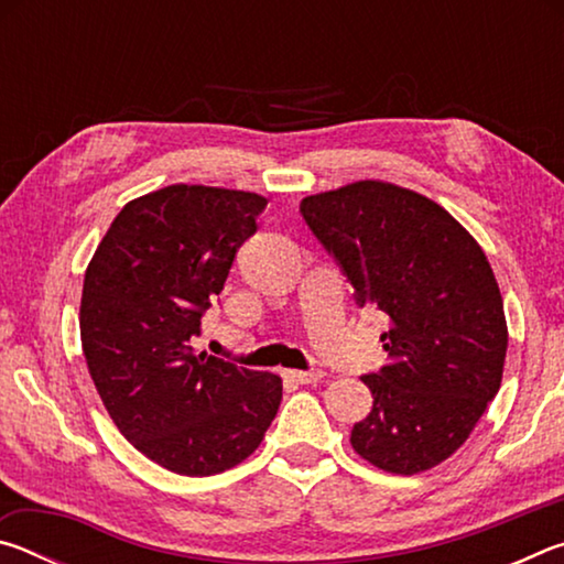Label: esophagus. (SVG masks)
Segmentation results:
<instances>
[{
	"label": "esophagus",
	"mask_w": 564,
	"mask_h": 564,
	"mask_svg": "<svg viewBox=\"0 0 564 564\" xmlns=\"http://www.w3.org/2000/svg\"><path fill=\"white\" fill-rule=\"evenodd\" d=\"M285 378L293 380V383L308 386V383H318L323 378V370H285Z\"/></svg>",
	"instance_id": "34e87169"
}]
</instances>
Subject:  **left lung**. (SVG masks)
Masks as SVG:
<instances>
[{
  "label": "left lung",
  "mask_w": 564,
  "mask_h": 564,
  "mask_svg": "<svg viewBox=\"0 0 564 564\" xmlns=\"http://www.w3.org/2000/svg\"><path fill=\"white\" fill-rule=\"evenodd\" d=\"M301 216L346 275L358 308L383 311L388 366L362 376L373 410L350 445L386 473L451 457L498 395L508 326L475 238L431 198L383 181L308 196Z\"/></svg>",
  "instance_id": "left-lung-1"
}]
</instances>
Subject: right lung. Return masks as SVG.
<instances>
[{"mask_svg":"<svg viewBox=\"0 0 564 564\" xmlns=\"http://www.w3.org/2000/svg\"><path fill=\"white\" fill-rule=\"evenodd\" d=\"M265 204L214 186L154 191L121 208L84 275L82 348L104 408L176 475L246 460L279 413V376L191 346Z\"/></svg>","mask_w":564,"mask_h":564,"instance_id":"add662e5","label":"right lung"}]
</instances>
